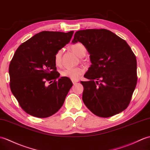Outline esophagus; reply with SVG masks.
<instances>
[{
  "label": "esophagus",
  "instance_id": "esophagus-1",
  "mask_svg": "<svg viewBox=\"0 0 150 150\" xmlns=\"http://www.w3.org/2000/svg\"><path fill=\"white\" fill-rule=\"evenodd\" d=\"M78 82V81H72V82H73V84L74 85H75L76 83V82Z\"/></svg>",
  "mask_w": 150,
  "mask_h": 150
}]
</instances>
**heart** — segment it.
Segmentation results:
<instances>
[{
  "label": "heart",
  "mask_w": 150,
  "mask_h": 150,
  "mask_svg": "<svg viewBox=\"0 0 150 150\" xmlns=\"http://www.w3.org/2000/svg\"><path fill=\"white\" fill-rule=\"evenodd\" d=\"M71 49L79 57H82L84 56L87 52L86 48L85 47L84 45L79 42L73 44L71 46ZM62 50L61 49L57 50L56 53L55 54L54 62L55 65L59 66L61 64L62 60ZM83 68L80 67H76L62 69L61 74L62 76L68 77L71 80H74V81H76V80H77L80 77V76L83 74Z\"/></svg>",
  "instance_id": "heart-1"
}]
</instances>
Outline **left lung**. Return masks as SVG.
I'll list each match as a JSON object with an SVG mask.
<instances>
[{
    "label": "left lung",
    "instance_id": "8db88e82",
    "mask_svg": "<svg viewBox=\"0 0 150 150\" xmlns=\"http://www.w3.org/2000/svg\"><path fill=\"white\" fill-rule=\"evenodd\" d=\"M82 43L92 64L84 75L86 106L101 117H109L128 107L137 84V61L124 40L105 29L76 31L73 43Z\"/></svg>",
    "mask_w": 150,
    "mask_h": 150
}]
</instances>
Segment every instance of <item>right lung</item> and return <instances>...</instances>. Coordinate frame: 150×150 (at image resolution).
Instances as JSON below:
<instances>
[{"label":"right lung","instance_id":"add662e5","mask_svg":"<svg viewBox=\"0 0 150 150\" xmlns=\"http://www.w3.org/2000/svg\"><path fill=\"white\" fill-rule=\"evenodd\" d=\"M74 31H42L21 44L10 62V88L31 116L45 118L63 105L73 83L57 71L54 55L70 41Z\"/></svg>","mask_w":150,"mask_h":150}]
</instances>
